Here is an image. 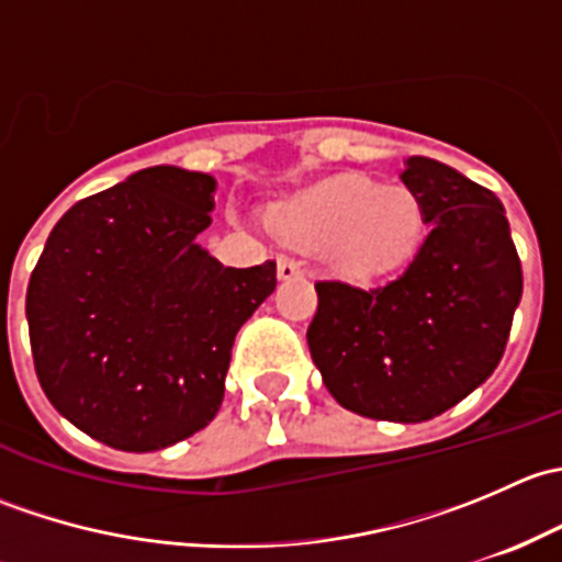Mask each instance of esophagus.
Returning <instances> with one entry per match:
<instances>
[{
    "label": "esophagus",
    "mask_w": 562,
    "mask_h": 562,
    "mask_svg": "<svg viewBox=\"0 0 562 562\" xmlns=\"http://www.w3.org/2000/svg\"><path fill=\"white\" fill-rule=\"evenodd\" d=\"M302 274H304L302 260H296V258L277 260V277H280V280H293V277H302Z\"/></svg>",
    "instance_id": "obj_1"
}]
</instances>
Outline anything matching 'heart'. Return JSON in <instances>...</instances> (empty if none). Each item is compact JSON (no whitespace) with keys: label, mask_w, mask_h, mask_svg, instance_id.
<instances>
[{"label":"heart","mask_w":562,"mask_h":562,"mask_svg":"<svg viewBox=\"0 0 562 562\" xmlns=\"http://www.w3.org/2000/svg\"><path fill=\"white\" fill-rule=\"evenodd\" d=\"M282 231L304 245H331L353 274H375L411 252L418 236V203L402 187H381L342 173L304 192L282 212Z\"/></svg>","instance_id":"obj_1"}]
</instances>
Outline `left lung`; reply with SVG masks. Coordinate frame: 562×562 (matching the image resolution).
Listing matches in <instances>:
<instances>
[{
	"label": "left lung",
	"instance_id": "left-lung-1",
	"mask_svg": "<svg viewBox=\"0 0 562 562\" xmlns=\"http://www.w3.org/2000/svg\"><path fill=\"white\" fill-rule=\"evenodd\" d=\"M427 236L394 280L315 282L307 345L334 400L378 422L440 416L501 364L522 263L495 192L429 157L400 176Z\"/></svg>",
	"mask_w": 562,
	"mask_h": 562
}]
</instances>
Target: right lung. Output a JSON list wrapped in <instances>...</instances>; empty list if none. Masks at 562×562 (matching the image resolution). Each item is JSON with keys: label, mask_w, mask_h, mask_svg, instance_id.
Wrapping results in <instances>:
<instances>
[{"label": "right lung", "mask_w": 562, "mask_h": 562, "mask_svg": "<svg viewBox=\"0 0 562 562\" xmlns=\"http://www.w3.org/2000/svg\"><path fill=\"white\" fill-rule=\"evenodd\" d=\"M217 181L155 166L78 201L26 288L32 359L50 405L119 451H160L217 416L236 331L277 263L231 269L198 245Z\"/></svg>", "instance_id": "1"}]
</instances>
